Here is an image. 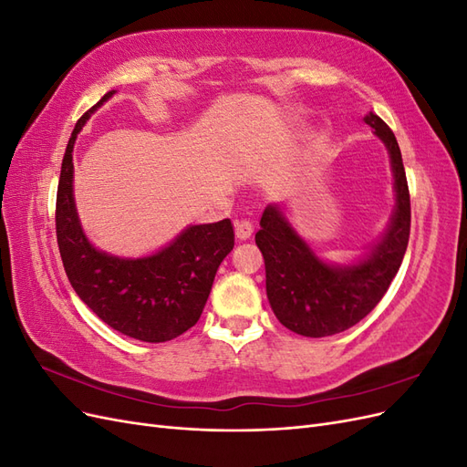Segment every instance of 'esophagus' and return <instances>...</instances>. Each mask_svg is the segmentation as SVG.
<instances>
[{"instance_id":"esophagus-1","label":"esophagus","mask_w":467,"mask_h":467,"mask_svg":"<svg viewBox=\"0 0 467 467\" xmlns=\"http://www.w3.org/2000/svg\"><path fill=\"white\" fill-rule=\"evenodd\" d=\"M253 235V223L247 222V220H239L235 222V237L239 239V242H245V239H249Z\"/></svg>"}]
</instances>
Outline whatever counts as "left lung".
<instances>
[{
	"label": "left lung",
	"instance_id": "obj_1",
	"mask_svg": "<svg viewBox=\"0 0 467 467\" xmlns=\"http://www.w3.org/2000/svg\"><path fill=\"white\" fill-rule=\"evenodd\" d=\"M364 122L389 153L395 191L391 216L376 242L355 261L329 263L298 234L280 204L265 208L255 234L265 259L268 304L285 327L304 337L341 333L368 316L398 275L407 249L411 201L398 140L374 112Z\"/></svg>",
	"mask_w": 467,
	"mask_h": 467
}]
</instances>
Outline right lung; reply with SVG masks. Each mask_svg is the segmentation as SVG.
Listing matches in <instances>:
<instances>
[{"label": "right lung", "instance_id": "add662e5", "mask_svg": "<svg viewBox=\"0 0 467 467\" xmlns=\"http://www.w3.org/2000/svg\"><path fill=\"white\" fill-rule=\"evenodd\" d=\"M115 93L89 109L69 138L56 196V237L69 285L99 319L138 341L165 343L199 321L218 266L234 249V228L228 218L187 225L144 257L110 255L89 242L74 199V146L89 117Z\"/></svg>", "mask_w": 467, "mask_h": 467}]
</instances>
